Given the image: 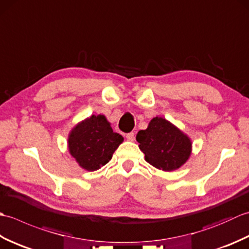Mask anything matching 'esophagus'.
<instances>
[{
    "instance_id": "obj_1",
    "label": "esophagus",
    "mask_w": 249,
    "mask_h": 249,
    "mask_svg": "<svg viewBox=\"0 0 249 249\" xmlns=\"http://www.w3.org/2000/svg\"><path fill=\"white\" fill-rule=\"evenodd\" d=\"M126 139H127L128 141H134V139H135V134H134V133L126 134Z\"/></svg>"
}]
</instances>
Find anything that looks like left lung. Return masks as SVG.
<instances>
[{"instance_id": "obj_1", "label": "left lung", "mask_w": 249, "mask_h": 249, "mask_svg": "<svg viewBox=\"0 0 249 249\" xmlns=\"http://www.w3.org/2000/svg\"><path fill=\"white\" fill-rule=\"evenodd\" d=\"M136 140L145 160L162 171L177 170L192 154L189 137L160 116L153 118L147 128L137 134Z\"/></svg>"}]
</instances>
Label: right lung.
Segmentation results:
<instances>
[{
    "label": "right lung",
    "instance_id": "add662e5",
    "mask_svg": "<svg viewBox=\"0 0 249 249\" xmlns=\"http://www.w3.org/2000/svg\"><path fill=\"white\" fill-rule=\"evenodd\" d=\"M123 140L105 115H91L71 130L68 150L82 169L95 171L109 162Z\"/></svg>",
    "mask_w": 249,
    "mask_h": 249
}]
</instances>
